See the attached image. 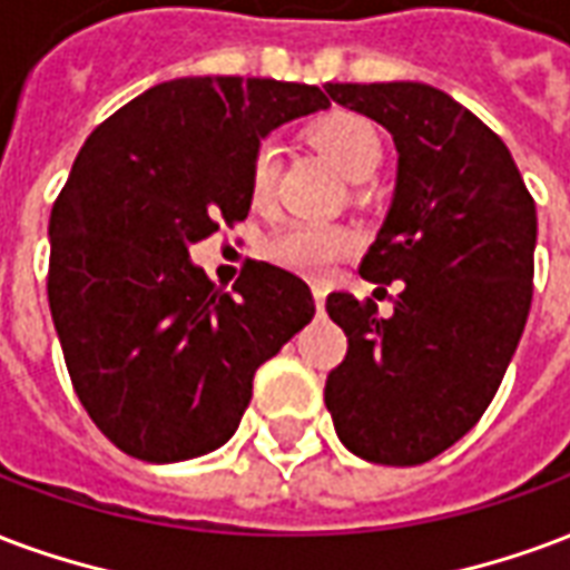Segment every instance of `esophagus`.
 Returning a JSON list of instances; mask_svg holds the SVG:
<instances>
[{
  "instance_id": "obj_1",
  "label": "esophagus",
  "mask_w": 570,
  "mask_h": 570,
  "mask_svg": "<svg viewBox=\"0 0 570 570\" xmlns=\"http://www.w3.org/2000/svg\"><path fill=\"white\" fill-rule=\"evenodd\" d=\"M323 302H326V293H323L320 286H314V305H317V311L323 307Z\"/></svg>"
}]
</instances>
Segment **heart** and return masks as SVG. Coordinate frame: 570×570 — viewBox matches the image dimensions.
Returning <instances> with one entry per match:
<instances>
[{
  "label": "heart",
  "instance_id": "obj_1",
  "mask_svg": "<svg viewBox=\"0 0 570 570\" xmlns=\"http://www.w3.org/2000/svg\"><path fill=\"white\" fill-rule=\"evenodd\" d=\"M311 141L338 166V171L353 184L368 180L383 159V141L371 120L353 111L323 114L311 126ZM277 178V150L263 145L253 156L250 166V199L256 205L268 202ZM356 247V235L347 226L335 223H289L268 244V253L286 268L307 277H320L328 265L338 263Z\"/></svg>",
  "mask_w": 570,
  "mask_h": 570
}]
</instances>
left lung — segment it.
<instances>
[{
  "mask_svg": "<svg viewBox=\"0 0 570 570\" xmlns=\"http://www.w3.org/2000/svg\"><path fill=\"white\" fill-rule=\"evenodd\" d=\"M326 92L392 135L395 189L360 274L402 281L386 320L371 298H326L347 335L326 407L350 453L423 465L474 429L517 353L538 214L504 141L444 90L390 81Z\"/></svg>",
  "mask_w": 570,
  "mask_h": 570,
  "instance_id": "8db88e82",
  "label": "left lung"
}]
</instances>
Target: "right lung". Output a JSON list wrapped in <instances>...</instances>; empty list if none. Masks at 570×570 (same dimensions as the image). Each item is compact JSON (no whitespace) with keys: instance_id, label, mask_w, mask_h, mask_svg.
Returning a JSON list of instances; mask_svg holds the SVG:
<instances>
[{"instance_id":"right-lung-1","label":"right lung","mask_w":570,"mask_h":570,"mask_svg":"<svg viewBox=\"0 0 570 570\" xmlns=\"http://www.w3.org/2000/svg\"><path fill=\"white\" fill-rule=\"evenodd\" d=\"M326 108L307 83L175 78L81 147L50 210V317L78 399L129 456L166 465L226 444L256 368L314 320L302 277L247 263L223 293L189 244L247 217L274 129Z\"/></svg>"}]
</instances>
